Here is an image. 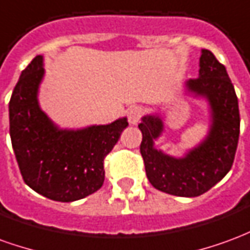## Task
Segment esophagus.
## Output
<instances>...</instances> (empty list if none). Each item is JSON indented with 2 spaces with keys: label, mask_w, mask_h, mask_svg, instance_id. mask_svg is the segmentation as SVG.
<instances>
[{
  "label": "esophagus",
  "mask_w": 250,
  "mask_h": 250,
  "mask_svg": "<svg viewBox=\"0 0 250 250\" xmlns=\"http://www.w3.org/2000/svg\"><path fill=\"white\" fill-rule=\"evenodd\" d=\"M145 114V108L142 105H132L128 112H127V118L131 125H138L141 122L142 116Z\"/></svg>",
  "instance_id": "1"
}]
</instances>
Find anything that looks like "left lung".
Masks as SVG:
<instances>
[{
  "label": "left lung",
  "mask_w": 250,
  "mask_h": 250,
  "mask_svg": "<svg viewBox=\"0 0 250 250\" xmlns=\"http://www.w3.org/2000/svg\"><path fill=\"white\" fill-rule=\"evenodd\" d=\"M199 76L188 82V91L208 98L213 125L208 138L185 158L168 157L154 148L163 130L162 120L145 116L141 154L150 184L163 193L198 197L218 184L233 166L240 136V111L236 91L224 64L208 49L199 59Z\"/></svg>",
  "instance_id": "obj_1"
}]
</instances>
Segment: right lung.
Returning <instances> with one entry per match:
<instances>
[{
  "label": "right lung",
  "instance_id": "1",
  "mask_svg": "<svg viewBox=\"0 0 250 250\" xmlns=\"http://www.w3.org/2000/svg\"><path fill=\"white\" fill-rule=\"evenodd\" d=\"M42 75V56H36L14 87L9 102L12 146L25 184L46 198L72 202L103 186L104 158L128 122L59 130L37 103Z\"/></svg>",
  "mask_w": 250,
  "mask_h": 250
}]
</instances>
